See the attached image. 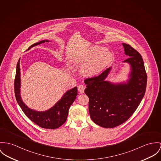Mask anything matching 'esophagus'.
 <instances>
[{
	"instance_id": "esophagus-1",
	"label": "esophagus",
	"mask_w": 161,
	"mask_h": 161,
	"mask_svg": "<svg viewBox=\"0 0 161 161\" xmlns=\"http://www.w3.org/2000/svg\"><path fill=\"white\" fill-rule=\"evenodd\" d=\"M85 89V86L81 85H79V86H78V91H79L80 93H83Z\"/></svg>"
}]
</instances>
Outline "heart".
<instances>
[{"label":"heart","mask_w":161,"mask_h":161,"mask_svg":"<svg viewBox=\"0 0 161 161\" xmlns=\"http://www.w3.org/2000/svg\"><path fill=\"white\" fill-rule=\"evenodd\" d=\"M112 57V53L108 48L93 47L82 56L78 64L82 65V74L93 76L105 69L111 61Z\"/></svg>","instance_id":"heart-1"}]
</instances>
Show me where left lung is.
Wrapping results in <instances>:
<instances>
[{"label":"left lung","instance_id":"left-lung-1","mask_svg":"<svg viewBox=\"0 0 161 161\" xmlns=\"http://www.w3.org/2000/svg\"><path fill=\"white\" fill-rule=\"evenodd\" d=\"M122 44L125 54L129 57L123 61L130 67L125 81L106 80L111 67L85 80L90 117L94 123L105 128H113L126 121L136 110L146 91L147 75L142 56L129 45Z\"/></svg>","mask_w":161,"mask_h":161}]
</instances>
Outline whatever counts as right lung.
Listing matches in <instances>:
<instances>
[{
  "label": "right lung",
  "mask_w": 161,
  "mask_h": 161,
  "mask_svg": "<svg viewBox=\"0 0 161 161\" xmlns=\"http://www.w3.org/2000/svg\"><path fill=\"white\" fill-rule=\"evenodd\" d=\"M50 40H43L31 45L29 49L39 45ZM19 61L17 63L16 76L14 80V93L16 100L26 116L32 122L45 129H54L59 127L64 124L69 114V110L76 97L77 87L67 91L52 107L45 111H39L28 107L23 102L21 96V69Z\"/></svg>",
  "instance_id": "obj_1"
}]
</instances>
